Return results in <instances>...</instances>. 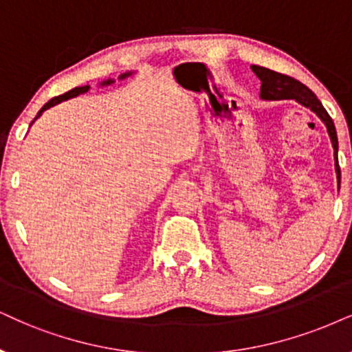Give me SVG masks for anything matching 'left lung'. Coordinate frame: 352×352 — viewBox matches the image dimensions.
I'll return each instance as SVG.
<instances>
[{
    "label": "left lung",
    "instance_id": "obj_1",
    "mask_svg": "<svg viewBox=\"0 0 352 352\" xmlns=\"http://www.w3.org/2000/svg\"><path fill=\"white\" fill-rule=\"evenodd\" d=\"M253 73L260 78L261 81V89H260V97L266 100H284V99H296L300 102L302 105L309 107L310 110H314L315 113L318 115L320 118L323 120L324 124H327L328 135L331 138L333 149H335L336 155V173H338V182L341 180V170L340 164H338V136L335 130V123L330 115H328L322 102L317 99V96L310 91L305 84H302L297 79L287 76V74L276 73V71H271L268 68H263V66H252Z\"/></svg>",
    "mask_w": 352,
    "mask_h": 352
}]
</instances>
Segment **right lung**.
I'll return each instance as SVG.
<instances>
[{
  "instance_id": "right-lung-1",
  "label": "right lung",
  "mask_w": 352,
  "mask_h": 352,
  "mask_svg": "<svg viewBox=\"0 0 352 352\" xmlns=\"http://www.w3.org/2000/svg\"><path fill=\"white\" fill-rule=\"evenodd\" d=\"M126 76H130V73H126V74H122V76H120V79H123V78H126ZM113 81H104L102 84H112ZM89 91V86H84V87H74V89H71V91H68V92H65L63 96H58V97H53L52 100H48L45 105L42 107V109H40V112H38V115L37 117H40V113L43 112V110H47V109H50V107H53V105H56V104H60V102H63V100H68V99H71V97H76V96H79V94H84V92H87ZM35 117V118H37Z\"/></svg>"
}]
</instances>
